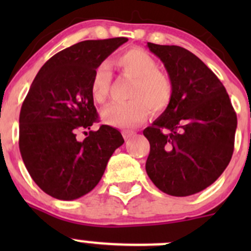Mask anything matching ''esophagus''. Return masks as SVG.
I'll return each instance as SVG.
<instances>
[{
    "mask_svg": "<svg viewBox=\"0 0 251 251\" xmlns=\"http://www.w3.org/2000/svg\"><path fill=\"white\" fill-rule=\"evenodd\" d=\"M121 133H123V137H124V138H125V140H128V138H130V137H131V136H132V135H133V133H135V132H133V131L124 130V131H123V132H121Z\"/></svg>",
    "mask_w": 251,
    "mask_h": 251,
    "instance_id": "obj_1",
    "label": "esophagus"
}]
</instances>
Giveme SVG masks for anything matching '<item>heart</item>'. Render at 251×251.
Wrapping results in <instances>:
<instances>
[{
    "label": "heart",
    "instance_id": "obj_1",
    "mask_svg": "<svg viewBox=\"0 0 251 251\" xmlns=\"http://www.w3.org/2000/svg\"><path fill=\"white\" fill-rule=\"evenodd\" d=\"M116 65L124 76L132 78L128 90L131 100L114 103L100 113L105 125L118 128H131L140 125L151 113H160L165 109L173 97V83L165 73L158 69L153 57L141 48H131L120 54ZM110 72L105 64L95 68L91 77L90 92L93 100L104 103L110 86Z\"/></svg>",
    "mask_w": 251,
    "mask_h": 251
}]
</instances>
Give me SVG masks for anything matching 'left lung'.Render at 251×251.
I'll return each mask as SVG.
<instances>
[{
	"mask_svg": "<svg viewBox=\"0 0 251 251\" xmlns=\"http://www.w3.org/2000/svg\"><path fill=\"white\" fill-rule=\"evenodd\" d=\"M173 83L165 111L143 135L151 144L146 171L164 193L187 197L214 183L229 164L237 115L216 75L188 50L148 42Z\"/></svg>",
	"mask_w": 251,
	"mask_h": 251,
	"instance_id": "8db88e82",
	"label": "left lung"
}]
</instances>
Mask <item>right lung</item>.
Listing matches in <instances>:
<instances>
[{
    "label": "right lung",
    "instance_id": "add662e5",
    "mask_svg": "<svg viewBox=\"0 0 251 251\" xmlns=\"http://www.w3.org/2000/svg\"><path fill=\"white\" fill-rule=\"evenodd\" d=\"M126 41L73 45L50 58L30 86L19 115L20 154L35 183L53 198L74 201L92 191L123 146V136L111 126L91 131L98 114L90 85L95 68ZM78 130L89 131L83 141L77 140Z\"/></svg>",
    "mask_w": 251,
    "mask_h": 251
}]
</instances>
